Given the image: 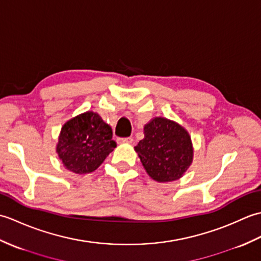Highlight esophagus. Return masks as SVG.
Here are the masks:
<instances>
[{
    "label": "esophagus",
    "instance_id": "1",
    "mask_svg": "<svg viewBox=\"0 0 261 261\" xmlns=\"http://www.w3.org/2000/svg\"><path fill=\"white\" fill-rule=\"evenodd\" d=\"M121 141L124 143H132L134 142V139H132L131 137H129V138H123V139H121Z\"/></svg>",
    "mask_w": 261,
    "mask_h": 261
}]
</instances>
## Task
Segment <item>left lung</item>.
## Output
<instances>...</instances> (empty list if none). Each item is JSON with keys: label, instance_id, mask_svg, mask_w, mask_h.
Instances as JSON below:
<instances>
[{"label": "left lung", "instance_id": "1", "mask_svg": "<svg viewBox=\"0 0 261 261\" xmlns=\"http://www.w3.org/2000/svg\"><path fill=\"white\" fill-rule=\"evenodd\" d=\"M143 134L135 150L147 174L159 182L181 178L194 158L188 131L173 120L156 116L145 124Z\"/></svg>", "mask_w": 261, "mask_h": 261}]
</instances>
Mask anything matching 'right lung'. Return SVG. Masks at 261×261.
Listing matches in <instances>:
<instances>
[{"mask_svg":"<svg viewBox=\"0 0 261 261\" xmlns=\"http://www.w3.org/2000/svg\"><path fill=\"white\" fill-rule=\"evenodd\" d=\"M112 127L96 112L87 111L65 122L56 146L64 167L74 174H88L97 169L114 150Z\"/></svg>","mask_w":261,"mask_h":261,"instance_id":"add662e5","label":"right lung"}]
</instances>
